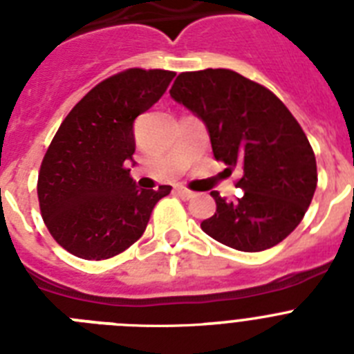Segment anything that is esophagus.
<instances>
[{"label":"esophagus","instance_id":"obj_1","mask_svg":"<svg viewBox=\"0 0 354 354\" xmlns=\"http://www.w3.org/2000/svg\"><path fill=\"white\" fill-rule=\"evenodd\" d=\"M175 192H177V195H179L180 198H184V200H189V198H193V196H195V193H193L192 189H187V187H184V186H177V187H175Z\"/></svg>","mask_w":354,"mask_h":354}]
</instances>
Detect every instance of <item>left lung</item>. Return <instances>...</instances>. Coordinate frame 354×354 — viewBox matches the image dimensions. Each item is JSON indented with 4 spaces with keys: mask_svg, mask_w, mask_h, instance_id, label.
<instances>
[{
    "mask_svg": "<svg viewBox=\"0 0 354 354\" xmlns=\"http://www.w3.org/2000/svg\"><path fill=\"white\" fill-rule=\"evenodd\" d=\"M170 95L202 118L214 158L243 170L236 200L211 193L216 212L200 223L202 230L239 252H262L286 239L317 186L314 150L287 106L228 68L183 72Z\"/></svg>",
    "mask_w": 354,
    "mask_h": 354,
    "instance_id": "1",
    "label": "left lung"
}]
</instances>
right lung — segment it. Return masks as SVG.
Wrapping results in <instances>:
<instances>
[{"mask_svg": "<svg viewBox=\"0 0 354 354\" xmlns=\"http://www.w3.org/2000/svg\"><path fill=\"white\" fill-rule=\"evenodd\" d=\"M175 72L127 68L101 81L71 109L39 171L40 212L55 241L86 261L111 259L145 232L171 186L140 189L126 168L133 124L167 92Z\"/></svg>", "mask_w": 354, "mask_h": 354, "instance_id": "obj_1", "label": "right lung"}]
</instances>
